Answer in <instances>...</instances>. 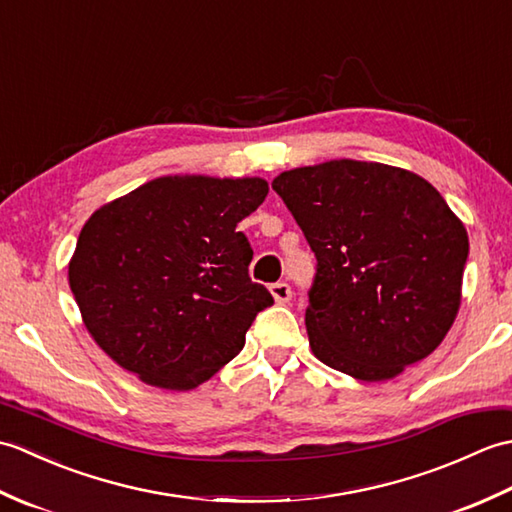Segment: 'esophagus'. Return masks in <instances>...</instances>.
Listing matches in <instances>:
<instances>
[{"instance_id":"obj_1","label":"esophagus","mask_w":512,"mask_h":512,"mask_svg":"<svg viewBox=\"0 0 512 512\" xmlns=\"http://www.w3.org/2000/svg\"><path fill=\"white\" fill-rule=\"evenodd\" d=\"M270 295L275 297L277 303H286L292 297V290L288 284H284V281H277V284L270 286Z\"/></svg>"}]
</instances>
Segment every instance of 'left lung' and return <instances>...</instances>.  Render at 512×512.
Returning <instances> with one entry per match:
<instances>
[{"instance_id":"8db88e82","label":"left lung","mask_w":512,"mask_h":512,"mask_svg":"<svg viewBox=\"0 0 512 512\" xmlns=\"http://www.w3.org/2000/svg\"><path fill=\"white\" fill-rule=\"evenodd\" d=\"M273 189L317 255L306 330L321 363L378 383L436 350L458 317L469 235L433 184L341 158L279 173Z\"/></svg>"}]
</instances>
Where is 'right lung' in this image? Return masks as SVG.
Returning a JSON list of instances; mask_svg holds the SVG:
<instances>
[{
    "instance_id": "1",
    "label": "right lung",
    "mask_w": 512,
    "mask_h": 512,
    "mask_svg": "<svg viewBox=\"0 0 512 512\" xmlns=\"http://www.w3.org/2000/svg\"><path fill=\"white\" fill-rule=\"evenodd\" d=\"M264 178L162 176L96 209L68 266L96 345L143 383L189 391L233 361L273 295L248 277L237 224Z\"/></svg>"
}]
</instances>
